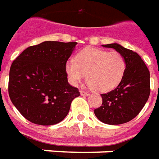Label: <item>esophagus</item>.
<instances>
[{
    "label": "esophagus",
    "mask_w": 159,
    "mask_h": 159,
    "mask_svg": "<svg viewBox=\"0 0 159 159\" xmlns=\"http://www.w3.org/2000/svg\"><path fill=\"white\" fill-rule=\"evenodd\" d=\"M80 93H81V94H82V95H89V93H88V92H85V91H83V90H80Z\"/></svg>",
    "instance_id": "esophagus-1"
}]
</instances>
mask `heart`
<instances>
[{
    "instance_id": "heart-1",
    "label": "heart",
    "mask_w": 159,
    "mask_h": 159,
    "mask_svg": "<svg viewBox=\"0 0 159 159\" xmlns=\"http://www.w3.org/2000/svg\"><path fill=\"white\" fill-rule=\"evenodd\" d=\"M126 70V60L119 52L88 48L66 63L70 83L77 85L87 75V81L95 91L108 92L120 83Z\"/></svg>"
}]
</instances>
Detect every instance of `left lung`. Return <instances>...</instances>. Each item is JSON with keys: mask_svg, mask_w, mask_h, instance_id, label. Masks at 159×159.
<instances>
[{"mask_svg": "<svg viewBox=\"0 0 159 159\" xmlns=\"http://www.w3.org/2000/svg\"><path fill=\"white\" fill-rule=\"evenodd\" d=\"M122 53L126 70L115 89L101 93L102 105L94 109L98 119L107 124H122L136 117L150 95V72L140 56L119 44L103 45Z\"/></svg>", "mask_w": 159, "mask_h": 159, "instance_id": "1", "label": "left lung"}]
</instances>
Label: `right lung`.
I'll return each instance as SVG.
<instances>
[{
    "instance_id": "1",
    "label": "right lung",
    "mask_w": 159,
    "mask_h": 159,
    "mask_svg": "<svg viewBox=\"0 0 159 159\" xmlns=\"http://www.w3.org/2000/svg\"><path fill=\"white\" fill-rule=\"evenodd\" d=\"M75 42H44L30 46L13 60L8 93L23 117L39 125L61 122L80 95L67 80L66 65Z\"/></svg>"
}]
</instances>
